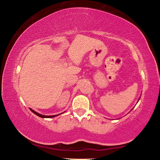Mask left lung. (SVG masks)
Returning <instances> with one entry per match:
<instances>
[{
  "label": "left lung",
  "mask_w": 160,
  "mask_h": 160,
  "mask_svg": "<svg viewBox=\"0 0 160 160\" xmlns=\"http://www.w3.org/2000/svg\"><path fill=\"white\" fill-rule=\"evenodd\" d=\"M139 99H140V98H139ZM139 99H138V101H139ZM132 109H131V110H132Z\"/></svg>",
  "instance_id": "1"
}]
</instances>
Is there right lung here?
Wrapping results in <instances>:
<instances>
[{
    "instance_id": "obj_1",
    "label": "right lung",
    "mask_w": 160,
    "mask_h": 160,
    "mask_svg": "<svg viewBox=\"0 0 160 160\" xmlns=\"http://www.w3.org/2000/svg\"><path fill=\"white\" fill-rule=\"evenodd\" d=\"M29 109H30V110L32 111V112H33V113H34V114H36L37 116H39V117H41V118H53V117H55V116H58V115H60V114H61V113H59V114H57V115H53V116H46V115H42V114H40V113H39L36 112H35V111H34L33 109H30V108H29Z\"/></svg>"
}]
</instances>
